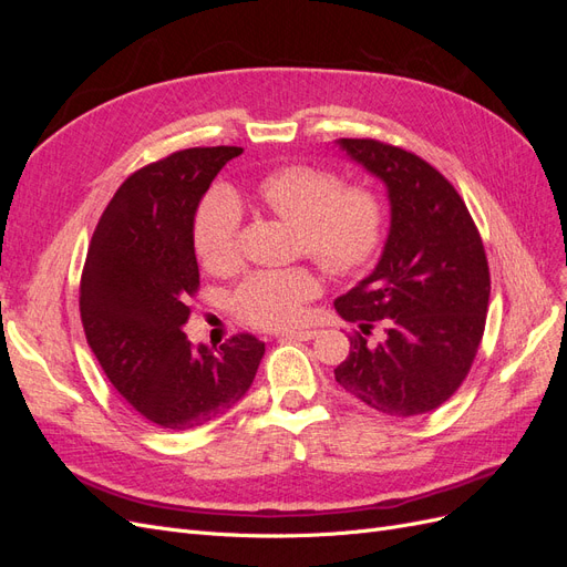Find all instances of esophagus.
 I'll return each mask as SVG.
<instances>
[{
  "label": "esophagus",
  "mask_w": 567,
  "mask_h": 567,
  "mask_svg": "<svg viewBox=\"0 0 567 567\" xmlns=\"http://www.w3.org/2000/svg\"><path fill=\"white\" fill-rule=\"evenodd\" d=\"M317 331H286L279 336V340H312Z\"/></svg>",
  "instance_id": "obj_1"
}]
</instances>
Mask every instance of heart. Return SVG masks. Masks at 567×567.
Segmentation results:
<instances>
[{
    "instance_id": "obj_1",
    "label": "heart",
    "mask_w": 567,
    "mask_h": 567,
    "mask_svg": "<svg viewBox=\"0 0 567 567\" xmlns=\"http://www.w3.org/2000/svg\"><path fill=\"white\" fill-rule=\"evenodd\" d=\"M257 196L290 227L298 229V250L336 277L364 269L381 248L383 205L362 186H346L331 169L296 165L271 173ZM241 203L229 188H215L196 213L194 246L208 269H227L238 260ZM319 290L310 269L252 271L238 284L234 307L262 329H288L305 317V305Z\"/></svg>"
}]
</instances>
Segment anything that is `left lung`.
Returning <instances> with one entry per match:
<instances>
[{
	"label": "left lung",
	"mask_w": 567,
	"mask_h": 567,
	"mask_svg": "<svg viewBox=\"0 0 567 567\" xmlns=\"http://www.w3.org/2000/svg\"><path fill=\"white\" fill-rule=\"evenodd\" d=\"M338 148L385 184L390 229L379 265L336 298V312L362 332L386 326L379 347L361 333L336 381L388 416H419L447 402L480 348L489 269L473 217L456 188L414 153L373 140Z\"/></svg>",
	"instance_id": "obj_1"
}]
</instances>
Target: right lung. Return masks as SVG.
Listing matches in <instances>:
<instances>
[{"mask_svg":"<svg viewBox=\"0 0 567 567\" xmlns=\"http://www.w3.org/2000/svg\"><path fill=\"white\" fill-rule=\"evenodd\" d=\"M238 146L186 148L136 169L101 215L80 284L84 336L113 388L167 431L208 423L246 398L265 342L192 346L198 203Z\"/></svg>","mask_w":567,"mask_h":567,"instance_id":"obj_1","label":"right lung"}]
</instances>
